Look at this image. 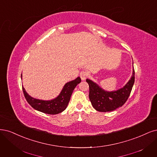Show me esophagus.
<instances>
[{"mask_svg": "<svg viewBox=\"0 0 157 157\" xmlns=\"http://www.w3.org/2000/svg\"><path fill=\"white\" fill-rule=\"evenodd\" d=\"M88 76V73L86 71H82L80 73V77L82 80H85L87 77Z\"/></svg>", "mask_w": 157, "mask_h": 157, "instance_id": "1", "label": "esophagus"}]
</instances>
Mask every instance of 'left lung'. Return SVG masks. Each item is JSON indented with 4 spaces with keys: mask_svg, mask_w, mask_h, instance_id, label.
<instances>
[{
    "mask_svg": "<svg viewBox=\"0 0 157 157\" xmlns=\"http://www.w3.org/2000/svg\"><path fill=\"white\" fill-rule=\"evenodd\" d=\"M134 69L131 78L123 88L114 91H106L92 81L86 79L89 84V98L94 109L102 112H111L122 106L131 94L134 82Z\"/></svg>",
    "mask_w": 157,
    "mask_h": 157,
    "instance_id": "left-lung-1",
    "label": "left lung"
}]
</instances>
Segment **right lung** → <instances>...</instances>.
<instances>
[{
	"instance_id": "obj_1",
	"label": "right lung",
	"mask_w": 157,
	"mask_h": 157,
	"mask_svg": "<svg viewBox=\"0 0 157 157\" xmlns=\"http://www.w3.org/2000/svg\"><path fill=\"white\" fill-rule=\"evenodd\" d=\"M80 82V78L78 77L75 80L66 83L60 95L56 99L51 101H42L34 99L26 92L23 87L22 88L26 100L32 108L40 112L53 115L60 113L66 109L75 88Z\"/></svg>"
}]
</instances>
